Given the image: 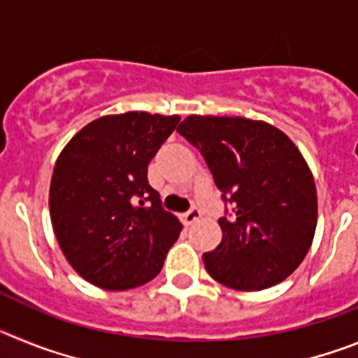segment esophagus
Masks as SVG:
<instances>
[{"instance_id": "esophagus-1", "label": "esophagus", "mask_w": 358, "mask_h": 358, "mask_svg": "<svg viewBox=\"0 0 358 358\" xmlns=\"http://www.w3.org/2000/svg\"><path fill=\"white\" fill-rule=\"evenodd\" d=\"M201 218H202V213H201V210H199V208H192V210L181 215V220H182V224H185V226H189V224L197 222V220H201Z\"/></svg>"}]
</instances>
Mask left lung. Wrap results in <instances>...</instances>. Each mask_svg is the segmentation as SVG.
Masks as SVG:
<instances>
[{
	"label": "left lung",
	"mask_w": 358,
	"mask_h": 358,
	"mask_svg": "<svg viewBox=\"0 0 358 358\" xmlns=\"http://www.w3.org/2000/svg\"><path fill=\"white\" fill-rule=\"evenodd\" d=\"M206 159L233 213L204 252L213 280L235 290L278 285L305 260L317 226L312 170L283 131L242 116L189 115L177 127Z\"/></svg>",
	"instance_id": "8db88e82"
}]
</instances>
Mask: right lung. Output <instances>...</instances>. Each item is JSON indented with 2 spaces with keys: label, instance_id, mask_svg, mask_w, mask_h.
<instances>
[{
  "label": "right lung",
  "instance_id": "right-lung-1",
  "mask_svg": "<svg viewBox=\"0 0 358 358\" xmlns=\"http://www.w3.org/2000/svg\"><path fill=\"white\" fill-rule=\"evenodd\" d=\"M181 116L131 110L82 127L59 154L50 218L75 273L106 290H129L159 274L182 226L161 210L147 166ZM141 204H137V201Z\"/></svg>",
  "mask_w": 358,
  "mask_h": 358
}]
</instances>
